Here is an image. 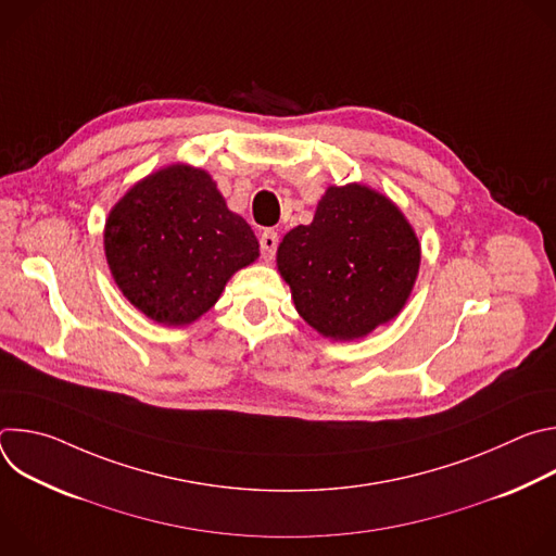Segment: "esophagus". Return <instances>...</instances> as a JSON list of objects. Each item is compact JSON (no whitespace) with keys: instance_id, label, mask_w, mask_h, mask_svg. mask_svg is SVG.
Instances as JSON below:
<instances>
[{"instance_id":"esophagus-1","label":"esophagus","mask_w":556,"mask_h":556,"mask_svg":"<svg viewBox=\"0 0 556 556\" xmlns=\"http://www.w3.org/2000/svg\"><path fill=\"white\" fill-rule=\"evenodd\" d=\"M277 244H279V235H277L275 230H264V232H262V237H260V247H262V255H264V260H273V257H275Z\"/></svg>"}]
</instances>
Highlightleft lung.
I'll return each mask as SVG.
<instances>
[{
	"label": "left lung",
	"mask_w": 556,
	"mask_h": 556,
	"mask_svg": "<svg viewBox=\"0 0 556 556\" xmlns=\"http://www.w3.org/2000/svg\"><path fill=\"white\" fill-rule=\"evenodd\" d=\"M277 268L307 326L332 341H354L405 307L420 242L387 195L352 182L328 187L314 219L286 232Z\"/></svg>",
	"instance_id": "1"
}]
</instances>
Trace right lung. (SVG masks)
I'll return each instance as SVG.
<instances>
[{"mask_svg":"<svg viewBox=\"0 0 556 556\" xmlns=\"http://www.w3.org/2000/svg\"><path fill=\"white\" fill-rule=\"evenodd\" d=\"M103 244L121 292L163 326L198 321L226 281L260 257L247 219L228 211L206 172L189 165L134 185L110 211Z\"/></svg>","mask_w":556,"mask_h":556,"instance_id":"add662e5","label":"right lung"}]
</instances>
